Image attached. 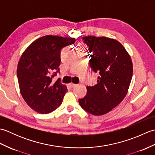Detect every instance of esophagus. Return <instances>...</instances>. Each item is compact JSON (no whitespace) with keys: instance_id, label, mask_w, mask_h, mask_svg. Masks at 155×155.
I'll return each instance as SVG.
<instances>
[{"instance_id":"obj_1","label":"esophagus","mask_w":155,"mask_h":155,"mask_svg":"<svg viewBox=\"0 0 155 155\" xmlns=\"http://www.w3.org/2000/svg\"><path fill=\"white\" fill-rule=\"evenodd\" d=\"M76 85H77V84H74V83H70V84H68V86L72 88V87H75Z\"/></svg>"}]
</instances>
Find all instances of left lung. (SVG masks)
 Instances as JSON below:
<instances>
[{
	"mask_svg": "<svg viewBox=\"0 0 155 155\" xmlns=\"http://www.w3.org/2000/svg\"><path fill=\"white\" fill-rule=\"evenodd\" d=\"M91 54V68L99 76L97 84L87 87V93L78 100L81 107L95 116L107 114L127 94L133 77L130 55L119 42L107 37L83 38Z\"/></svg>",
	"mask_w": 155,
	"mask_h": 155,
	"instance_id": "obj_1",
	"label": "left lung"
}]
</instances>
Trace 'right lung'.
I'll use <instances>...</instances> for the list:
<instances>
[{
    "label": "right lung",
    "mask_w": 155,
    "mask_h": 155,
    "mask_svg": "<svg viewBox=\"0 0 155 155\" xmlns=\"http://www.w3.org/2000/svg\"><path fill=\"white\" fill-rule=\"evenodd\" d=\"M74 38L47 35L35 41L23 52L17 71L20 92L32 109L48 114L61 104L67 92L61 78L52 83L61 63L62 48L74 43Z\"/></svg>",
    "instance_id": "obj_1"
}]
</instances>
